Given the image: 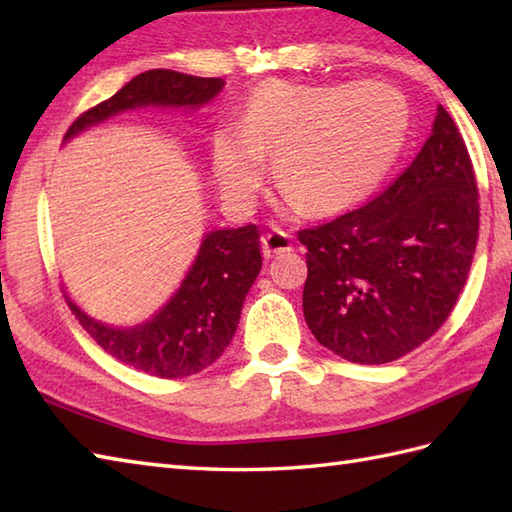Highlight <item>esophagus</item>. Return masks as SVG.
Instances as JSON below:
<instances>
[{
    "instance_id": "34e87169",
    "label": "esophagus",
    "mask_w": 512,
    "mask_h": 512,
    "mask_svg": "<svg viewBox=\"0 0 512 512\" xmlns=\"http://www.w3.org/2000/svg\"><path fill=\"white\" fill-rule=\"evenodd\" d=\"M262 250L266 259L288 253V250H292V237L284 231H270L262 237Z\"/></svg>"
}]
</instances>
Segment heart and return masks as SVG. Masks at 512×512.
Here are the masks:
<instances>
[{"label":"heart","instance_id":"heart-1","mask_svg":"<svg viewBox=\"0 0 512 512\" xmlns=\"http://www.w3.org/2000/svg\"><path fill=\"white\" fill-rule=\"evenodd\" d=\"M409 112L385 83L257 88L237 129L211 138L217 184L226 202L250 204L270 158L277 191L303 215L350 209L387 176L407 138Z\"/></svg>","mask_w":512,"mask_h":512}]
</instances>
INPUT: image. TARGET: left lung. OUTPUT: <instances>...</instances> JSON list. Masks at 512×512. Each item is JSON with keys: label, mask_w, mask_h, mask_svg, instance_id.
<instances>
[{"label": "left lung", "mask_w": 512, "mask_h": 512, "mask_svg": "<svg viewBox=\"0 0 512 512\" xmlns=\"http://www.w3.org/2000/svg\"><path fill=\"white\" fill-rule=\"evenodd\" d=\"M480 204L464 140L438 105L431 136L396 182L336 220L299 231L303 317L345 361L383 365L447 321L469 277Z\"/></svg>", "instance_id": "1"}]
</instances>
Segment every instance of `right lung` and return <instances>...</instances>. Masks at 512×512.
Instances as JSON below:
<instances>
[{"label":"right lung","instance_id":"1","mask_svg":"<svg viewBox=\"0 0 512 512\" xmlns=\"http://www.w3.org/2000/svg\"><path fill=\"white\" fill-rule=\"evenodd\" d=\"M224 79H202L173 70H149L125 83L112 99L81 114L65 140L129 110L173 107L198 110L215 99ZM262 270L255 224L220 228L202 237L198 255L180 288L154 317L114 328L92 319L65 295L72 314L116 361L156 378H184L215 363L233 341L250 286Z\"/></svg>","mask_w":512,"mask_h":512}]
</instances>
